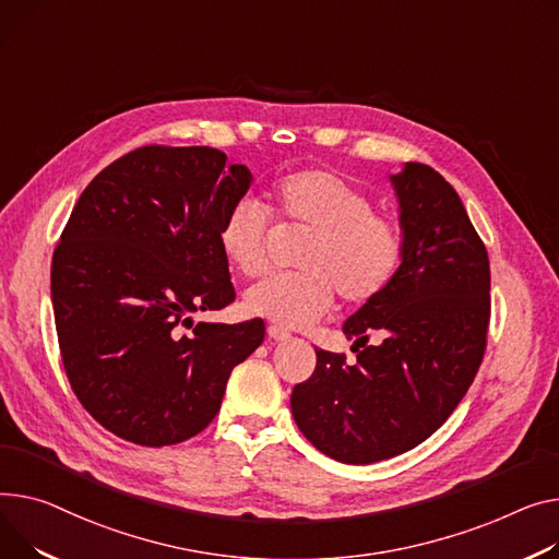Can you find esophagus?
<instances>
[{
	"label": "esophagus",
	"mask_w": 559,
	"mask_h": 559,
	"mask_svg": "<svg viewBox=\"0 0 559 559\" xmlns=\"http://www.w3.org/2000/svg\"><path fill=\"white\" fill-rule=\"evenodd\" d=\"M267 334H270V337H272L274 342H285V340H289V332H287L285 328H281V325H270V328H267Z\"/></svg>",
	"instance_id": "esophagus-1"
}]
</instances>
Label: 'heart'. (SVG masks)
I'll use <instances>...</instances> for the list:
<instances>
[{
	"mask_svg": "<svg viewBox=\"0 0 559 559\" xmlns=\"http://www.w3.org/2000/svg\"><path fill=\"white\" fill-rule=\"evenodd\" d=\"M281 217L312 229L299 258V274H274L245 294V310L283 328L319 321L334 301L366 304L393 281L402 260L400 225L373 211L370 200L342 175L310 168L272 186ZM272 219L255 198L236 200L217 227V242L245 276L267 270Z\"/></svg>",
	"mask_w": 559,
	"mask_h": 559,
	"instance_id": "obj_1",
	"label": "heart"
}]
</instances>
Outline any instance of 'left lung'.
I'll return each instance as SVG.
<instances>
[{"label":"left lung","instance_id":"1","mask_svg":"<svg viewBox=\"0 0 559 559\" xmlns=\"http://www.w3.org/2000/svg\"><path fill=\"white\" fill-rule=\"evenodd\" d=\"M402 260L393 281L344 321L355 364L317 350L292 416L325 456L368 465L414 450L467 393L486 350L490 263L467 211L440 173L408 162L389 175ZM368 333L381 344L368 347Z\"/></svg>","mask_w":559,"mask_h":559}]
</instances>
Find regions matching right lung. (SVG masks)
Segmentation results:
<instances>
[{
  "instance_id": "right-lung-1",
  "label": "right lung",
  "mask_w": 559,
  "mask_h": 559,
  "mask_svg": "<svg viewBox=\"0 0 559 559\" xmlns=\"http://www.w3.org/2000/svg\"><path fill=\"white\" fill-rule=\"evenodd\" d=\"M251 181L215 147L145 145L73 206L51 263L58 344L73 393L119 438L164 448L200 433L263 344V319L193 323L234 301L217 227Z\"/></svg>"
}]
</instances>
